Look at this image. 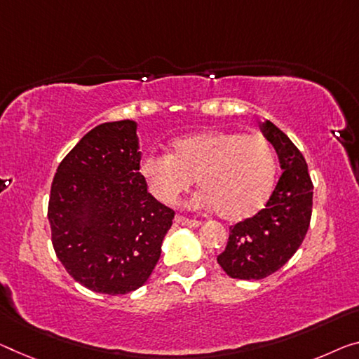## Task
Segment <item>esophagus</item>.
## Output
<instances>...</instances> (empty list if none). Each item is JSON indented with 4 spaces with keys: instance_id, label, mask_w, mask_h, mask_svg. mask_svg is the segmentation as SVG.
Here are the masks:
<instances>
[{
    "instance_id": "34e87169",
    "label": "esophagus",
    "mask_w": 359,
    "mask_h": 359,
    "mask_svg": "<svg viewBox=\"0 0 359 359\" xmlns=\"http://www.w3.org/2000/svg\"><path fill=\"white\" fill-rule=\"evenodd\" d=\"M175 222L181 226H187V228H197V226L202 224V222H198V219L186 218V217H181V215H176Z\"/></svg>"
}]
</instances>
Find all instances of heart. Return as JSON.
<instances>
[{"label": "heart", "instance_id": "b5f03b06", "mask_svg": "<svg viewBox=\"0 0 359 359\" xmlns=\"http://www.w3.org/2000/svg\"><path fill=\"white\" fill-rule=\"evenodd\" d=\"M140 172L151 194L168 205L197 178L203 191L198 205H212L222 218L239 222L260 210L271 194L276 154L262 135L210 130L176 137L170 156L147 154Z\"/></svg>", "mask_w": 359, "mask_h": 359}]
</instances>
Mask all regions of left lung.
<instances>
[{
    "mask_svg": "<svg viewBox=\"0 0 359 359\" xmlns=\"http://www.w3.org/2000/svg\"><path fill=\"white\" fill-rule=\"evenodd\" d=\"M262 131L278 152L283 175L264 208L229 228L217 262L234 279H263L283 268L299 250L311 222L313 183L305 157L269 120Z\"/></svg>",
    "mask_w": 359,
    "mask_h": 359,
    "instance_id": "8db88e82",
    "label": "left lung"
}]
</instances>
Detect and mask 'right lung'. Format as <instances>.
<instances>
[{
  "label": "right lung",
  "instance_id": "right-lung-1",
  "mask_svg": "<svg viewBox=\"0 0 359 359\" xmlns=\"http://www.w3.org/2000/svg\"><path fill=\"white\" fill-rule=\"evenodd\" d=\"M136 123L97 125L62 158L48 219L60 263L99 294L140 289L161 258L175 212L147 192Z\"/></svg>",
  "mask_w": 359,
  "mask_h": 359
}]
</instances>
